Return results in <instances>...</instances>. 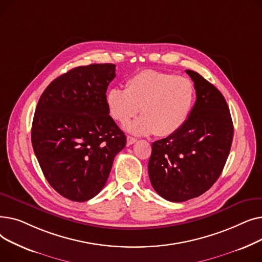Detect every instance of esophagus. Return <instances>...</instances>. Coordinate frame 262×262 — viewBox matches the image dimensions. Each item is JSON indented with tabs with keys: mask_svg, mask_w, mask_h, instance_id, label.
<instances>
[{
	"mask_svg": "<svg viewBox=\"0 0 262 262\" xmlns=\"http://www.w3.org/2000/svg\"><path fill=\"white\" fill-rule=\"evenodd\" d=\"M136 141H137V139H136V138H134V137H132V136H127V138H126V144H127V145H132V144H134Z\"/></svg>",
	"mask_w": 262,
	"mask_h": 262,
	"instance_id": "34e87169",
	"label": "esophagus"
}]
</instances>
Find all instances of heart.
Wrapping results in <instances>:
<instances>
[{"label":"heart","instance_id":"heart-1","mask_svg":"<svg viewBox=\"0 0 262 262\" xmlns=\"http://www.w3.org/2000/svg\"><path fill=\"white\" fill-rule=\"evenodd\" d=\"M194 98V85L189 78L143 70L126 81L125 89H110L106 103L110 117L121 124L127 123L140 107L142 116L128 124L129 133L168 137L184 126Z\"/></svg>","mask_w":262,"mask_h":262}]
</instances>
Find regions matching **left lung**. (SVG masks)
<instances>
[{"instance_id": "8db88e82", "label": "left lung", "mask_w": 262, "mask_h": 262, "mask_svg": "<svg viewBox=\"0 0 262 262\" xmlns=\"http://www.w3.org/2000/svg\"><path fill=\"white\" fill-rule=\"evenodd\" d=\"M186 72L194 82L195 104L180 130L153 142L148 160L153 188L176 203L198 198L211 188L223 171L233 137L222 93L198 72Z\"/></svg>"}]
</instances>
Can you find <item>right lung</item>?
<instances>
[{"label": "right lung", "instance_id": "obj_1", "mask_svg": "<svg viewBox=\"0 0 262 262\" xmlns=\"http://www.w3.org/2000/svg\"><path fill=\"white\" fill-rule=\"evenodd\" d=\"M113 63L80 66L55 78L41 94L32 125L35 155L52 188L85 202L104 188L126 137L109 116L106 91Z\"/></svg>", "mask_w": 262, "mask_h": 262}]
</instances>
